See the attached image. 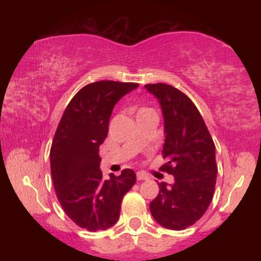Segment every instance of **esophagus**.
<instances>
[{
    "instance_id": "obj_1",
    "label": "esophagus",
    "mask_w": 261,
    "mask_h": 261,
    "mask_svg": "<svg viewBox=\"0 0 261 261\" xmlns=\"http://www.w3.org/2000/svg\"><path fill=\"white\" fill-rule=\"evenodd\" d=\"M136 176H137V180H140V181L141 180H147V179L149 178V176L147 174H145L143 172H137Z\"/></svg>"
}]
</instances>
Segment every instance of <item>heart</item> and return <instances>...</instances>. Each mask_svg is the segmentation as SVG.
Listing matches in <instances>:
<instances>
[{"mask_svg": "<svg viewBox=\"0 0 261 261\" xmlns=\"http://www.w3.org/2000/svg\"><path fill=\"white\" fill-rule=\"evenodd\" d=\"M142 110H147V108H141L139 112H142Z\"/></svg>", "mask_w": 261, "mask_h": 261, "instance_id": "b5f03b06", "label": "heart"}]
</instances>
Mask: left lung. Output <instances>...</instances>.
Returning a JSON list of instances; mask_svg holds the SVG:
<instances>
[{"label": "left lung", "mask_w": 261, "mask_h": 261, "mask_svg": "<svg viewBox=\"0 0 261 261\" xmlns=\"http://www.w3.org/2000/svg\"><path fill=\"white\" fill-rule=\"evenodd\" d=\"M160 101L164 119L163 172L174 182H158L160 193L149 203L152 216L164 228L180 230L202 217L212 201L217 178L215 143L195 104L166 83L146 85Z\"/></svg>", "instance_id": "1"}]
</instances>
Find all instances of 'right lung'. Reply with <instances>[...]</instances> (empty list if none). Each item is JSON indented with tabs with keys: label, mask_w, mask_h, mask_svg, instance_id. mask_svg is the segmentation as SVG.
Listing matches in <instances>:
<instances>
[{
	"label": "right lung",
	"mask_w": 261,
	"mask_h": 261,
	"mask_svg": "<svg viewBox=\"0 0 261 261\" xmlns=\"http://www.w3.org/2000/svg\"><path fill=\"white\" fill-rule=\"evenodd\" d=\"M137 83L98 81L71 99L54 136L50 167L56 196L65 214L89 232L114 226L122 197L136 182L133 169L104 180L99 146L104 142L114 106Z\"/></svg>",
	"instance_id": "right-lung-1"
}]
</instances>
